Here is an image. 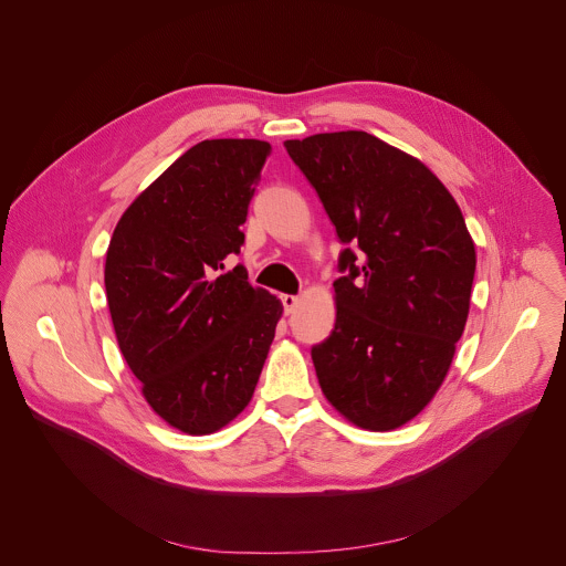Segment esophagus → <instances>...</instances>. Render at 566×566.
I'll return each mask as SVG.
<instances>
[{
    "label": "esophagus",
    "mask_w": 566,
    "mask_h": 566,
    "mask_svg": "<svg viewBox=\"0 0 566 566\" xmlns=\"http://www.w3.org/2000/svg\"><path fill=\"white\" fill-rule=\"evenodd\" d=\"M280 300H282V304H284V311H286V313H293V311H295V306H297V302H300V297H297V295H289V293H284Z\"/></svg>",
    "instance_id": "esophagus-1"
}]
</instances>
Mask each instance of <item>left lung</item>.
Masks as SVG:
<instances>
[{"label":"left lung","mask_w":566,"mask_h":566,"mask_svg":"<svg viewBox=\"0 0 566 566\" xmlns=\"http://www.w3.org/2000/svg\"><path fill=\"white\" fill-rule=\"evenodd\" d=\"M340 244L336 325L311 347L322 391L365 430L415 419L443 382L463 334L474 244L446 186L367 132L284 143Z\"/></svg>","instance_id":"obj_1"}]
</instances>
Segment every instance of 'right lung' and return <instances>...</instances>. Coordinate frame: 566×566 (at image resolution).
Masks as SVG:
<instances>
[{
	"label": "right lung",
	"mask_w": 566,
	"mask_h": 566,
	"mask_svg": "<svg viewBox=\"0 0 566 566\" xmlns=\"http://www.w3.org/2000/svg\"><path fill=\"white\" fill-rule=\"evenodd\" d=\"M271 145L201 140L120 217L105 291L118 347L151 410L181 432L232 421L260 380L282 304L244 266L217 275L244 244L241 223Z\"/></svg>",
	"instance_id": "obj_1"
}]
</instances>
